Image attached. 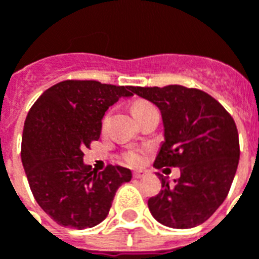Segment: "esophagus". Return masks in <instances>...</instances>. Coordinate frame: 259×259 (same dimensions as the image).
Listing matches in <instances>:
<instances>
[{
	"label": "esophagus",
	"instance_id": "34e87169",
	"mask_svg": "<svg viewBox=\"0 0 259 259\" xmlns=\"http://www.w3.org/2000/svg\"><path fill=\"white\" fill-rule=\"evenodd\" d=\"M144 176V172H140V170H136V172H133V178L135 179H141Z\"/></svg>",
	"mask_w": 259,
	"mask_h": 259
}]
</instances>
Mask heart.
I'll use <instances>...</instances> for the list:
<instances>
[{"instance_id":"1","label":"heart","mask_w":259,"mask_h":259,"mask_svg":"<svg viewBox=\"0 0 259 259\" xmlns=\"http://www.w3.org/2000/svg\"><path fill=\"white\" fill-rule=\"evenodd\" d=\"M152 108H155L152 105L151 102L148 101H137L133 104L132 107V112L135 115L136 118L140 116L141 113H144L146 111H150ZM147 154V148H132V150H127V151L123 152V161L126 163H129L132 166H139L141 163L144 162Z\"/></svg>"}]
</instances>
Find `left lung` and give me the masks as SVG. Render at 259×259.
<instances>
[{
	"label": "left lung",
	"instance_id": "1",
	"mask_svg": "<svg viewBox=\"0 0 259 259\" xmlns=\"http://www.w3.org/2000/svg\"><path fill=\"white\" fill-rule=\"evenodd\" d=\"M162 113L165 141L154 165L180 168L169 185L148 200L151 215L168 228L190 229L204 223L228 197L240 158L239 133L232 115L198 89L169 84L132 87Z\"/></svg>",
	"mask_w": 259,
	"mask_h": 259
}]
</instances>
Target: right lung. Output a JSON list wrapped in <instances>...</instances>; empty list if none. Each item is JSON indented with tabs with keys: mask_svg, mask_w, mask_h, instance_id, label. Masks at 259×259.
<instances>
[{
	"mask_svg": "<svg viewBox=\"0 0 259 259\" xmlns=\"http://www.w3.org/2000/svg\"><path fill=\"white\" fill-rule=\"evenodd\" d=\"M132 85L64 80L42 93L27 113L22 163L42 211L70 229L93 228L107 218L119 186L132 179L123 166L102 172L83 163V150L101 135L102 118Z\"/></svg>",
	"mask_w": 259,
	"mask_h": 259,
	"instance_id": "add662e5",
	"label": "right lung"
}]
</instances>
